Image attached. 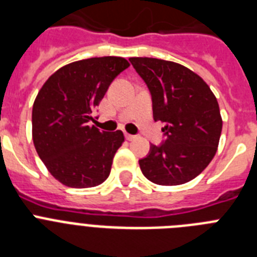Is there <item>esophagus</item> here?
I'll return each instance as SVG.
<instances>
[{
	"mask_svg": "<svg viewBox=\"0 0 257 257\" xmlns=\"http://www.w3.org/2000/svg\"><path fill=\"white\" fill-rule=\"evenodd\" d=\"M124 138H126L128 142H133V140L135 139V135H131V134H126V135H124Z\"/></svg>",
	"mask_w": 257,
	"mask_h": 257,
	"instance_id": "1",
	"label": "esophagus"
}]
</instances>
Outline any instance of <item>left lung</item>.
Returning <instances> with one entry per match:
<instances>
[{"label":"left lung","mask_w":257,"mask_h":257,"mask_svg":"<svg viewBox=\"0 0 257 257\" xmlns=\"http://www.w3.org/2000/svg\"><path fill=\"white\" fill-rule=\"evenodd\" d=\"M148 86L154 121L165 123L166 139L139 160L145 178L158 185H180L198 176L212 161L221 135L219 104L207 83L174 61L130 58Z\"/></svg>","instance_id":"obj_1"}]
</instances>
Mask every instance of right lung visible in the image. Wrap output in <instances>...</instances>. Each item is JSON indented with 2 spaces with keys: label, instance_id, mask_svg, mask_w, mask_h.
<instances>
[{
  "label": "right lung",
  "instance_id": "add662e5",
  "mask_svg": "<svg viewBox=\"0 0 257 257\" xmlns=\"http://www.w3.org/2000/svg\"><path fill=\"white\" fill-rule=\"evenodd\" d=\"M128 65L118 56L74 61L51 74L38 91L32 110L35 148L50 174L67 187H96L110 174L123 133L88 123L109 85Z\"/></svg>",
  "mask_w": 257,
  "mask_h": 257
}]
</instances>
